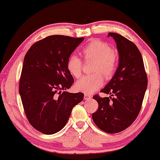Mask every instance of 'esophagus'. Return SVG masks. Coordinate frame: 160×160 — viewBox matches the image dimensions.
I'll return each instance as SVG.
<instances>
[{
  "mask_svg": "<svg viewBox=\"0 0 160 160\" xmlns=\"http://www.w3.org/2000/svg\"><path fill=\"white\" fill-rule=\"evenodd\" d=\"M92 98L91 95H89V94H84V99L85 100H90Z\"/></svg>",
  "mask_w": 160,
  "mask_h": 160,
  "instance_id": "1",
  "label": "esophagus"
}]
</instances>
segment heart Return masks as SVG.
I'll list each match as a JSON object with an SVG mask.
<instances>
[{"label":"heart","instance_id":"heart-1","mask_svg":"<svg viewBox=\"0 0 160 160\" xmlns=\"http://www.w3.org/2000/svg\"><path fill=\"white\" fill-rule=\"evenodd\" d=\"M85 60H93L92 72L95 73L85 76L76 83L78 91L86 94H92L102 86L103 79L112 76L118 64V54L111 49L108 43L100 40H93L82 49ZM69 73L76 78L81 77L82 73V61L78 56L72 54L68 59L66 64Z\"/></svg>","mask_w":160,"mask_h":160}]
</instances>
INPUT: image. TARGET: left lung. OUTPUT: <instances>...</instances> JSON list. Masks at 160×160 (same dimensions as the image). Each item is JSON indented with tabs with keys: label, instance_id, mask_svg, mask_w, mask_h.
<instances>
[{
	"label": "left lung",
	"instance_id": "obj_1",
	"mask_svg": "<svg viewBox=\"0 0 160 160\" xmlns=\"http://www.w3.org/2000/svg\"><path fill=\"white\" fill-rule=\"evenodd\" d=\"M108 36L113 37L117 43L119 66L100 92L114 98L93 96L98 102V109L92 113V119L104 132L117 133L130 127L137 118L148 79L141 54L135 43L115 32H109Z\"/></svg>",
	"mask_w": 160,
	"mask_h": 160
}]
</instances>
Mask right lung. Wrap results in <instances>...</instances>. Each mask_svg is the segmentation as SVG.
<instances>
[{
    "mask_svg": "<svg viewBox=\"0 0 160 160\" xmlns=\"http://www.w3.org/2000/svg\"><path fill=\"white\" fill-rule=\"evenodd\" d=\"M84 38L54 35L31 46L24 58L19 92L30 124L44 134L64 128L72 109L84 99L70 93L74 79L68 71V59Z\"/></svg>",
    "mask_w": 160,
    "mask_h": 160,
    "instance_id": "1",
    "label": "right lung"
}]
</instances>
